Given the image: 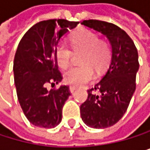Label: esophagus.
Masks as SVG:
<instances>
[{
	"mask_svg": "<svg viewBox=\"0 0 150 150\" xmlns=\"http://www.w3.org/2000/svg\"><path fill=\"white\" fill-rule=\"evenodd\" d=\"M76 90V87H74V86H70V87H69V91H70L71 93H74Z\"/></svg>",
	"mask_w": 150,
	"mask_h": 150,
	"instance_id": "obj_1",
	"label": "esophagus"
}]
</instances>
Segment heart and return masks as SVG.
<instances>
[{"label":"heart","instance_id":"1","mask_svg":"<svg viewBox=\"0 0 150 150\" xmlns=\"http://www.w3.org/2000/svg\"><path fill=\"white\" fill-rule=\"evenodd\" d=\"M71 46L74 51H83L81 56V64L84 66L74 67L64 76V81L69 85L81 86L94 78V70L101 73L106 68L111 59V47L106 41L99 39L94 32L88 30H80L71 38ZM72 51L64 43L59 44L56 49L57 65L67 68L72 61Z\"/></svg>","mask_w":150,"mask_h":150}]
</instances>
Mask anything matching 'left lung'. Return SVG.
<instances>
[{"mask_svg":"<svg viewBox=\"0 0 150 150\" xmlns=\"http://www.w3.org/2000/svg\"><path fill=\"white\" fill-rule=\"evenodd\" d=\"M81 24L104 35L112 46L107 72L94 88L88 90L87 99L80 107L81 118L86 125L104 129L122 118L135 92L139 67L138 50L129 36L112 23L89 20ZM96 91L99 95L95 93Z\"/></svg>","mask_w":150,"mask_h":150,"instance_id":"8db88e82","label":"left lung"}]
</instances>
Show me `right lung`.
<instances>
[{
    "mask_svg": "<svg viewBox=\"0 0 150 150\" xmlns=\"http://www.w3.org/2000/svg\"><path fill=\"white\" fill-rule=\"evenodd\" d=\"M79 22L67 20L40 21L28 30L17 48L14 63V83L22 111L35 126L51 129L62 120V109L70 96L68 86L47 89V84L58 83L56 49L60 38Z\"/></svg>",
    "mask_w": 150,
    "mask_h": 150,
    "instance_id": "add662e5",
    "label": "right lung"
}]
</instances>
